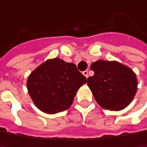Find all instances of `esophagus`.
Wrapping results in <instances>:
<instances>
[{
  "label": "esophagus",
  "mask_w": 147,
  "mask_h": 147,
  "mask_svg": "<svg viewBox=\"0 0 147 147\" xmlns=\"http://www.w3.org/2000/svg\"><path fill=\"white\" fill-rule=\"evenodd\" d=\"M82 74H84V75H85L86 78H88V77H89V74H88V70H86V71H84Z\"/></svg>",
  "instance_id": "esophagus-1"
}]
</instances>
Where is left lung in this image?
<instances>
[{"instance_id": "8db88e82", "label": "left lung", "mask_w": 147, "mask_h": 147, "mask_svg": "<svg viewBox=\"0 0 147 147\" xmlns=\"http://www.w3.org/2000/svg\"><path fill=\"white\" fill-rule=\"evenodd\" d=\"M91 69L94 75L87 79V85L102 108L118 111L132 102L138 82L130 67L115 61L98 60L91 65Z\"/></svg>"}]
</instances>
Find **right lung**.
<instances>
[{
    "label": "right lung",
    "mask_w": 147,
    "mask_h": 147,
    "mask_svg": "<svg viewBox=\"0 0 147 147\" xmlns=\"http://www.w3.org/2000/svg\"><path fill=\"white\" fill-rule=\"evenodd\" d=\"M86 78L74 63L49 59L31 73L27 90L37 109L46 114L67 110Z\"/></svg>",
    "instance_id": "1"
}]
</instances>
